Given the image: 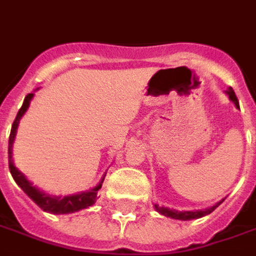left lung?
<instances>
[{
	"instance_id": "left-lung-1",
	"label": "left lung",
	"mask_w": 256,
	"mask_h": 256,
	"mask_svg": "<svg viewBox=\"0 0 256 256\" xmlns=\"http://www.w3.org/2000/svg\"><path fill=\"white\" fill-rule=\"evenodd\" d=\"M226 93L228 94V98L232 100V103L236 104L237 108H240L238 106V100H237V96H236V93L232 90V88H228V90H226ZM223 200H220L218 202L216 205L212 206V208H208L205 210H184V212H178V210H176V209H170V208H163V206H158V204H154V209H156V212H158L160 214H163V216H167V218H172V219H177V220H192V219H199V218H204L206 214H209V213H212L218 206L222 204Z\"/></svg>"
}]
</instances>
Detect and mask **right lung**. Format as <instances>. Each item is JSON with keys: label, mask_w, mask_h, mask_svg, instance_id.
<instances>
[{"label": "right lung", "mask_w": 256, "mask_h": 256, "mask_svg": "<svg viewBox=\"0 0 256 256\" xmlns=\"http://www.w3.org/2000/svg\"><path fill=\"white\" fill-rule=\"evenodd\" d=\"M33 96H34V93H29L24 98V104H22V107L18 111L16 118H15V121L12 124V128H10V142H8V164H10V174H12L14 180H15V182L22 188V191L38 208H42L44 212L54 213V214H66V213H74L78 212V210H82V209H86V208H89V206H92L96 202L98 191L102 188L104 177L102 178V181L94 188H92L89 191L75 194V195H68V196H52V195H48V194H46V192L40 191L38 188H36L29 180L24 177V172H19L16 167H15V164H14L12 145H14V140H15L18 125H19V121H20V118L24 117L26 110L29 108V104H30V100L33 98Z\"/></svg>", "instance_id": "1"}]
</instances>
